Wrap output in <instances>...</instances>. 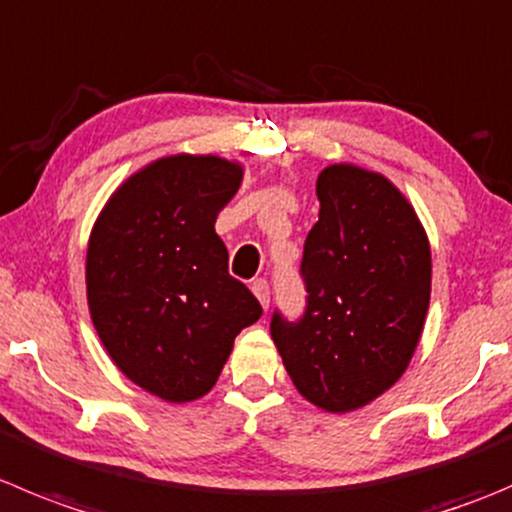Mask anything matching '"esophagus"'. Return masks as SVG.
Returning a JSON list of instances; mask_svg holds the SVG:
<instances>
[{
	"instance_id": "obj_1",
	"label": "esophagus",
	"mask_w": 512,
	"mask_h": 512,
	"mask_svg": "<svg viewBox=\"0 0 512 512\" xmlns=\"http://www.w3.org/2000/svg\"><path fill=\"white\" fill-rule=\"evenodd\" d=\"M252 292H255V297L260 300V305L267 310V307H270V285H267V280H262L260 277V280L252 282Z\"/></svg>"
}]
</instances>
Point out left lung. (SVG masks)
I'll use <instances>...</instances> for the list:
<instances>
[{
    "label": "left lung",
    "mask_w": 512,
    "mask_h": 512,
    "mask_svg": "<svg viewBox=\"0 0 512 512\" xmlns=\"http://www.w3.org/2000/svg\"><path fill=\"white\" fill-rule=\"evenodd\" d=\"M320 220L302 255V320L272 315V340L307 403L350 413L408 370L430 305V242L408 197L380 172L340 162L317 177Z\"/></svg>",
    "instance_id": "left-lung-1"
}]
</instances>
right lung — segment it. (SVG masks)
I'll return each instance as SVG.
<instances>
[{
    "instance_id": "1",
    "label": "right lung",
    "mask_w": 512,
    "mask_h": 512,
    "mask_svg": "<svg viewBox=\"0 0 512 512\" xmlns=\"http://www.w3.org/2000/svg\"><path fill=\"white\" fill-rule=\"evenodd\" d=\"M242 175L217 155L160 157L109 195L89 232L94 330L122 375L165 403L210 393L235 337L262 315L215 232Z\"/></svg>"
}]
</instances>
